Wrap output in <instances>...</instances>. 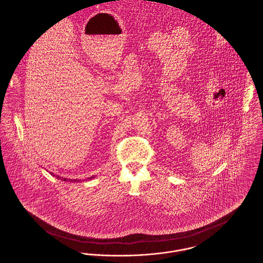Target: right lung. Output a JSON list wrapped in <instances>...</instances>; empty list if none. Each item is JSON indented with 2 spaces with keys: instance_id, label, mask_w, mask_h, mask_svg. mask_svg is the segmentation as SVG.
Here are the masks:
<instances>
[{
  "instance_id": "add662e5",
  "label": "right lung",
  "mask_w": 263,
  "mask_h": 263,
  "mask_svg": "<svg viewBox=\"0 0 263 263\" xmlns=\"http://www.w3.org/2000/svg\"><path fill=\"white\" fill-rule=\"evenodd\" d=\"M52 175L53 174H51ZM95 176H90V177H88V179H91V178H93ZM57 178H60L61 180H64V181H70V182H75V181H77V182H80L81 181V179H67V178H63V177H61V176H57Z\"/></svg>"
}]
</instances>
